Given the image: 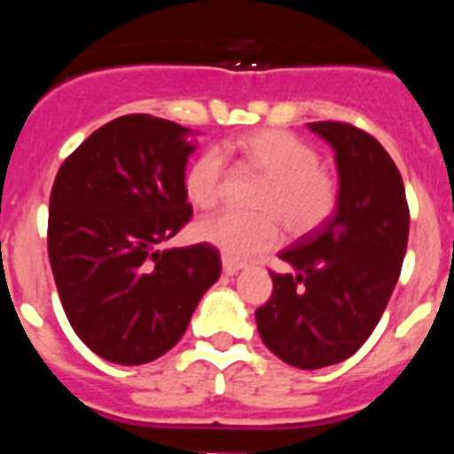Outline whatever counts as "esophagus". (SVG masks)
Wrapping results in <instances>:
<instances>
[{
	"mask_svg": "<svg viewBox=\"0 0 454 454\" xmlns=\"http://www.w3.org/2000/svg\"><path fill=\"white\" fill-rule=\"evenodd\" d=\"M246 263L243 262H236V259H230V256H223V270L224 275H236L239 270H243Z\"/></svg>",
	"mask_w": 454,
	"mask_h": 454,
	"instance_id": "obj_1",
	"label": "esophagus"
}]
</instances>
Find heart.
I'll return each mask as SVG.
<instances>
[{
	"instance_id": "b5f03b06",
	"label": "heart",
	"mask_w": 454,
	"mask_h": 454,
	"mask_svg": "<svg viewBox=\"0 0 454 454\" xmlns=\"http://www.w3.org/2000/svg\"><path fill=\"white\" fill-rule=\"evenodd\" d=\"M234 150L250 170L262 175L256 214L211 215L195 224V239L218 247L230 259H247L279 240V223L302 236L327 223L339 204V182L318 163V152L284 129H259L234 140ZM224 182V156L218 147L200 152L184 175V191L195 208H214Z\"/></svg>"
}]
</instances>
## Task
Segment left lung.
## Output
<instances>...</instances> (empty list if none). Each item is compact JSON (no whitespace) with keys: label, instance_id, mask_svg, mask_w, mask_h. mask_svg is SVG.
<instances>
[{"label":"left lung","instance_id":"left-lung-1","mask_svg":"<svg viewBox=\"0 0 454 454\" xmlns=\"http://www.w3.org/2000/svg\"><path fill=\"white\" fill-rule=\"evenodd\" d=\"M309 129L336 152L339 204L279 252L293 272H270L256 330L282 362L316 371L355 355L382 318L407 252L409 207L398 168L371 134L346 122Z\"/></svg>","mask_w":454,"mask_h":454}]
</instances>
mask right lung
Returning a JSON list of instances; mask_svg holds the SVG:
<instances>
[{"label":"right lung","instance_id":"1","mask_svg":"<svg viewBox=\"0 0 454 454\" xmlns=\"http://www.w3.org/2000/svg\"><path fill=\"white\" fill-rule=\"evenodd\" d=\"M188 134L147 114L115 118L67 156L51 186L47 250L59 298L72 330L106 362L166 355L223 270L208 243L156 250L192 215Z\"/></svg>","mask_w":454,"mask_h":454}]
</instances>
